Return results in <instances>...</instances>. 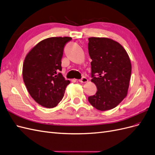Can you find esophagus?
<instances>
[{
	"instance_id": "esophagus-1",
	"label": "esophagus",
	"mask_w": 155,
	"mask_h": 155,
	"mask_svg": "<svg viewBox=\"0 0 155 155\" xmlns=\"http://www.w3.org/2000/svg\"><path fill=\"white\" fill-rule=\"evenodd\" d=\"M79 81L80 82V83H87V82L88 81V79H87L86 77H85V76H83V77L81 78V79H79Z\"/></svg>"
}]
</instances>
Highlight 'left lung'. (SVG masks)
<instances>
[{
  "instance_id": "obj_1",
  "label": "left lung",
  "mask_w": 155,
  "mask_h": 155,
  "mask_svg": "<svg viewBox=\"0 0 155 155\" xmlns=\"http://www.w3.org/2000/svg\"><path fill=\"white\" fill-rule=\"evenodd\" d=\"M91 62V81L97 92L88 97L96 109L116 107L127 94L131 63L125 50L118 42L105 37H90L88 44Z\"/></svg>"
}]
</instances>
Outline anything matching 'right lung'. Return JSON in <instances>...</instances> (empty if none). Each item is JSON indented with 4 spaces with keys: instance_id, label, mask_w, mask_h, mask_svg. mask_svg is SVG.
<instances>
[{
    "instance_id": "obj_1",
    "label": "right lung",
    "mask_w": 155,
    "mask_h": 155,
    "mask_svg": "<svg viewBox=\"0 0 155 155\" xmlns=\"http://www.w3.org/2000/svg\"><path fill=\"white\" fill-rule=\"evenodd\" d=\"M71 39L68 37H50L39 42L26 56L23 80L30 96L41 106H57L70 83L59 72L64 45Z\"/></svg>"
}]
</instances>
